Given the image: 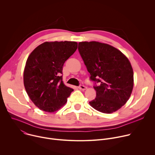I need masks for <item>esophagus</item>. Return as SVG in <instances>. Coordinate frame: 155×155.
<instances>
[{
    "label": "esophagus",
    "mask_w": 155,
    "mask_h": 155,
    "mask_svg": "<svg viewBox=\"0 0 155 155\" xmlns=\"http://www.w3.org/2000/svg\"><path fill=\"white\" fill-rule=\"evenodd\" d=\"M80 90H85L86 89V87L85 86H84V85H82V84H80L79 86H78V87Z\"/></svg>",
    "instance_id": "esophagus-1"
}]
</instances>
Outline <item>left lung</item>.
<instances>
[{"label": "left lung", "instance_id": "obj_1", "mask_svg": "<svg viewBox=\"0 0 155 155\" xmlns=\"http://www.w3.org/2000/svg\"><path fill=\"white\" fill-rule=\"evenodd\" d=\"M78 50L90 80L95 83L96 97L90 104L104 114L117 111L128 101L133 88L129 61L118 49L98 41L80 42Z\"/></svg>", "mask_w": 155, "mask_h": 155}]
</instances>
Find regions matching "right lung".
<instances>
[{
    "mask_svg": "<svg viewBox=\"0 0 155 155\" xmlns=\"http://www.w3.org/2000/svg\"><path fill=\"white\" fill-rule=\"evenodd\" d=\"M75 41L44 42L28 57L24 71L26 91L40 110L54 112L74 91L62 81V68L77 49Z\"/></svg>",
    "mask_w": 155,
    "mask_h": 155,
    "instance_id": "add662e5",
    "label": "right lung"
}]
</instances>
